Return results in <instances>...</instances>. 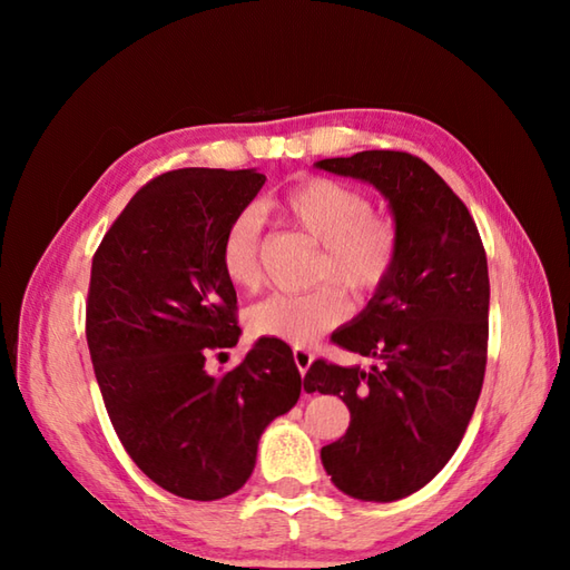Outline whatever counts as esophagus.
Instances as JSON below:
<instances>
[{
  "mask_svg": "<svg viewBox=\"0 0 570 570\" xmlns=\"http://www.w3.org/2000/svg\"><path fill=\"white\" fill-rule=\"evenodd\" d=\"M294 362H296L298 372L306 374L308 367H311V362H313V355L308 353V350H304V347H294Z\"/></svg>",
  "mask_w": 570,
  "mask_h": 570,
  "instance_id": "34e87169",
  "label": "esophagus"
}]
</instances>
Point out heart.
<instances>
[{"mask_svg": "<svg viewBox=\"0 0 570 570\" xmlns=\"http://www.w3.org/2000/svg\"><path fill=\"white\" fill-rule=\"evenodd\" d=\"M276 208L323 245L318 278H333L350 294L367 296L384 284L396 262L399 235L390 217L372 213L357 188L333 178L298 180L276 200ZM262 217L254 208L229 220L220 242V264L227 282L252 292L259 284ZM347 316V301L333 284L306 294H274L249 308L247 325L257 337L288 345H311Z\"/></svg>", "mask_w": 570, "mask_h": 570, "instance_id": "b5f03b06", "label": "heart"}]
</instances>
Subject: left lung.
I'll list each match as a JSON object with an SVG mask.
<instances>
[{"instance_id":"left-lung-1","label":"left lung","mask_w":570,"mask_h":570,"mask_svg":"<svg viewBox=\"0 0 570 570\" xmlns=\"http://www.w3.org/2000/svg\"><path fill=\"white\" fill-rule=\"evenodd\" d=\"M316 168L377 188L396 225V262L333 343L374 357L370 372L316 360L304 390L350 409L341 441L321 448L333 485L394 502L439 475L475 411L488 362L490 276L480 233L445 180L406 151H360Z\"/></svg>"}]
</instances>
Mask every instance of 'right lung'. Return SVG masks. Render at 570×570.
I'll return each instance as SVG.
<instances>
[{"label": "right lung", "instance_id": "right-lung-1", "mask_svg": "<svg viewBox=\"0 0 570 570\" xmlns=\"http://www.w3.org/2000/svg\"><path fill=\"white\" fill-rule=\"evenodd\" d=\"M254 168H178L137 190L92 257L85 335L107 414L137 468L184 500L237 492L264 429L301 396L292 347L259 337L223 377L237 294L220 264L229 220L262 190Z\"/></svg>", "mask_w": 570, "mask_h": 570}]
</instances>
